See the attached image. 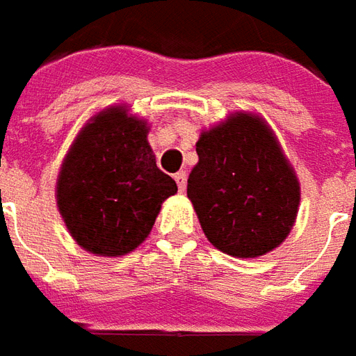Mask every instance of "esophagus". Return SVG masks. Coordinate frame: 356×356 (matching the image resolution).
<instances>
[{
    "label": "esophagus",
    "instance_id": "1",
    "mask_svg": "<svg viewBox=\"0 0 356 356\" xmlns=\"http://www.w3.org/2000/svg\"><path fill=\"white\" fill-rule=\"evenodd\" d=\"M174 180H176V184H178V190L180 192H186V180H188V174L184 172V170H180V172L174 174Z\"/></svg>",
    "mask_w": 356,
    "mask_h": 356
}]
</instances>
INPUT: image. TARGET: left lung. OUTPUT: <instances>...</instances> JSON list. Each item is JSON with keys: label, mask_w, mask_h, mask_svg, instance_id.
<instances>
[{"label": "left lung", "mask_w": 356, "mask_h": 356, "mask_svg": "<svg viewBox=\"0 0 356 356\" xmlns=\"http://www.w3.org/2000/svg\"><path fill=\"white\" fill-rule=\"evenodd\" d=\"M200 161L188 178L205 236L234 257H259L293 229L300 184L271 127L234 112L200 136Z\"/></svg>", "instance_id": "8db88e82"}]
</instances>
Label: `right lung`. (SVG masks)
<instances>
[{
  "label": "right lung",
  "mask_w": 356,
  "mask_h": 356,
  "mask_svg": "<svg viewBox=\"0 0 356 356\" xmlns=\"http://www.w3.org/2000/svg\"><path fill=\"white\" fill-rule=\"evenodd\" d=\"M145 120L110 106L85 124L61 163L56 200L73 240L90 254L126 256L149 236L166 197L178 192L159 170Z\"/></svg>",
  "instance_id": "1"
}]
</instances>
